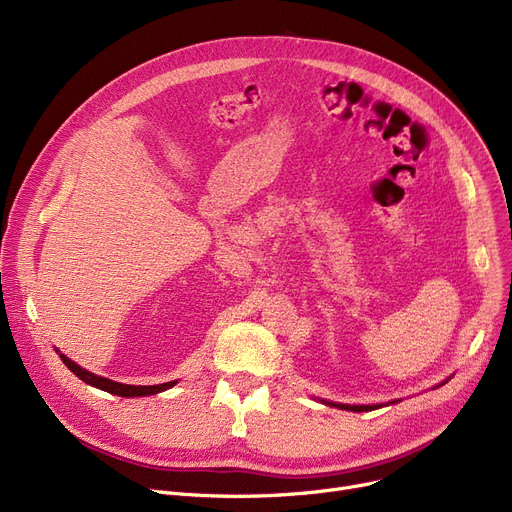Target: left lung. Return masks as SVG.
Here are the masks:
<instances>
[{
    "label": "left lung",
    "mask_w": 512,
    "mask_h": 512,
    "mask_svg": "<svg viewBox=\"0 0 512 512\" xmlns=\"http://www.w3.org/2000/svg\"><path fill=\"white\" fill-rule=\"evenodd\" d=\"M452 378V375H450ZM450 378H446L444 382H440L438 386H434V388H440V386H444ZM321 402H324V405H328V407H336V409H344V411H353V413H363V411H375V409H382V407H388V405H396V402H400L398 398L396 400H390V402H378V405H342V402H332V400H326V398H319Z\"/></svg>",
    "instance_id": "left-lung-1"
}]
</instances>
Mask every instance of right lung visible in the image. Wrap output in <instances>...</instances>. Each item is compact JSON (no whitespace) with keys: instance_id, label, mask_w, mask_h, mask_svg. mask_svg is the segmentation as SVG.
Masks as SVG:
<instances>
[{"instance_id":"obj_1","label":"right lung","mask_w":512,"mask_h":512,"mask_svg":"<svg viewBox=\"0 0 512 512\" xmlns=\"http://www.w3.org/2000/svg\"><path fill=\"white\" fill-rule=\"evenodd\" d=\"M56 353L60 355V359L64 361V365L76 375V378L83 380L85 384L93 386V388H99L103 392H110V394H116V396H126V398H132V396H151V394H159L164 392L168 388H172L176 382H166V384H157V386H130V384H120V382H114V380H107L103 378V375H95L91 371H87L85 367H80L78 363H74L72 359H68L66 355H62L58 348Z\"/></svg>"}]
</instances>
